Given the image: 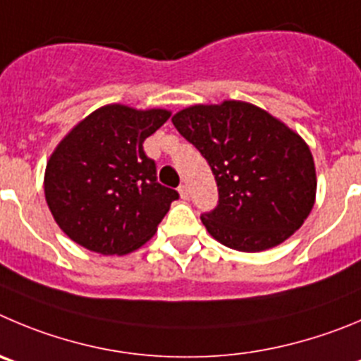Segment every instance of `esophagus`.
I'll return each instance as SVG.
<instances>
[{
	"mask_svg": "<svg viewBox=\"0 0 361 361\" xmlns=\"http://www.w3.org/2000/svg\"><path fill=\"white\" fill-rule=\"evenodd\" d=\"M178 192H180L181 200H188V188H187V185H180V187H178Z\"/></svg>",
	"mask_w": 361,
	"mask_h": 361,
	"instance_id": "esophagus-1",
	"label": "esophagus"
}]
</instances>
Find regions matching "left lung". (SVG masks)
Wrapping results in <instances>:
<instances>
[{
  "mask_svg": "<svg viewBox=\"0 0 361 361\" xmlns=\"http://www.w3.org/2000/svg\"><path fill=\"white\" fill-rule=\"evenodd\" d=\"M173 124L207 158L217 181V207L201 215L215 240L258 252L302 226L317 178L310 147L295 131L244 101L194 104Z\"/></svg>",
  "mask_w": 361,
  "mask_h": 361,
  "instance_id": "left-lung-1",
  "label": "left lung"
}]
</instances>
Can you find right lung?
I'll return each mask as SVG.
<instances>
[{"label": "right lung", "instance_id": "obj_1", "mask_svg": "<svg viewBox=\"0 0 361 361\" xmlns=\"http://www.w3.org/2000/svg\"><path fill=\"white\" fill-rule=\"evenodd\" d=\"M171 112L106 104L78 123L46 165L44 192L60 230L101 255H126L146 244L180 197L157 181L144 140Z\"/></svg>", "mask_w": 361, "mask_h": 361}]
</instances>
